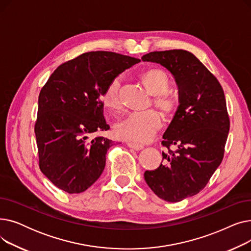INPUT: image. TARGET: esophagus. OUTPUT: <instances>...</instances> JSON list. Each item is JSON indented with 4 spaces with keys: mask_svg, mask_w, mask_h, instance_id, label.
Masks as SVG:
<instances>
[{
    "mask_svg": "<svg viewBox=\"0 0 251 251\" xmlns=\"http://www.w3.org/2000/svg\"><path fill=\"white\" fill-rule=\"evenodd\" d=\"M127 146L130 149H133L135 151H140V150L143 149V146H141V144H137V143H133V142H128Z\"/></svg>",
    "mask_w": 251,
    "mask_h": 251,
    "instance_id": "esophagus-1",
    "label": "esophagus"
}]
</instances>
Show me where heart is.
Listing matches in <instances>:
<instances>
[{"label":"heart","instance_id":"1","mask_svg":"<svg viewBox=\"0 0 251 251\" xmlns=\"http://www.w3.org/2000/svg\"><path fill=\"white\" fill-rule=\"evenodd\" d=\"M141 81L151 95L154 96V104L165 114H173L178 105L175 98L167 95L171 82L167 74L161 70L152 69L144 72L140 76ZM120 79L114 78L108 84L102 95L104 107L110 110H117L120 107L119 100ZM163 126L161 115L154 110L144 112H133L118 122L116 134L127 141L133 143H146L151 141Z\"/></svg>","mask_w":251,"mask_h":251}]
</instances>
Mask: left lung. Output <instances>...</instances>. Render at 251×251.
I'll return each instance as SVG.
<instances>
[{
	"label": "left lung",
	"mask_w": 251,
	"mask_h": 251,
	"mask_svg": "<svg viewBox=\"0 0 251 251\" xmlns=\"http://www.w3.org/2000/svg\"><path fill=\"white\" fill-rule=\"evenodd\" d=\"M143 62L162 65L178 86L179 105L163 135L164 163L146 171L150 188L169 202H178L202 190L222 163L230 121L218 79L192 52L184 50L151 51Z\"/></svg>",
	"instance_id": "1"
}]
</instances>
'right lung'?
<instances>
[{
	"label": "right lung",
	"mask_w": 251,
	"mask_h": 251,
	"mask_svg": "<svg viewBox=\"0 0 251 251\" xmlns=\"http://www.w3.org/2000/svg\"><path fill=\"white\" fill-rule=\"evenodd\" d=\"M139 62L112 51H89L50 76L38 97L34 132L39 168L58 188L81 193L101 175L113 141L89 138L110 129L100 99L114 78Z\"/></svg>",
	"instance_id": "obj_1"
}]
</instances>
